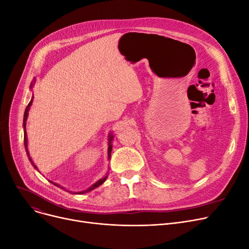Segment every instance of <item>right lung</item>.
Here are the masks:
<instances>
[{
  "mask_svg": "<svg viewBox=\"0 0 249 249\" xmlns=\"http://www.w3.org/2000/svg\"><path fill=\"white\" fill-rule=\"evenodd\" d=\"M32 85V84H31ZM32 102H33V98L31 99V101L28 103V105L26 106V109H25V112H24V120H23V126H24V146H25V149H26V152H27V155H28V157H29V153H28V150H27V136H26V120H27V116H28V110H29V107L31 106V104H32ZM112 139H113V137L112 136H110V138H109V148H108V156L110 157V153H111V150H112V146H111V141H112ZM29 160L31 161V163H32V165L33 166L36 168V166H35L34 165V163L32 162V160H31V158L29 157ZM105 179H106V177H104V178H102V179H100V180H98L96 183H94L89 189H87L86 192H88V191H91V189H94L95 187H97V186H99L100 184H102L104 181H105ZM54 185H56V186H58V187H61V188H63L64 189V187H62V186H60V185H57V184H55V183H53ZM86 192H84V193H86ZM79 194H83V193H79Z\"/></svg>",
  "mask_w": 249,
  "mask_h": 249,
  "instance_id": "right-lung-1",
  "label": "right lung"
}]
</instances>
